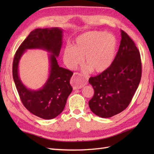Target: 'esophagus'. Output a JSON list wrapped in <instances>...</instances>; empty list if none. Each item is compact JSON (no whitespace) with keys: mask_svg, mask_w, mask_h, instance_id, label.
<instances>
[{"mask_svg":"<svg viewBox=\"0 0 154 154\" xmlns=\"http://www.w3.org/2000/svg\"><path fill=\"white\" fill-rule=\"evenodd\" d=\"M70 83L71 85L73 86V89L75 90L81 89V88H82L83 86L87 85V80L83 78L81 74L75 73L73 75V77H71Z\"/></svg>","mask_w":154,"mask_h":154,"instance_id":"esophagus-1","label":"esophagus"}]
</instances>
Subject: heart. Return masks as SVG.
Instances as JSON below:
<instances>
[{
	"label": "heart",
	"mask_w": 154,
	"mask_h": 154,
	"mask_svg": "<svg viewBox=\"0 0 154 154\" xmlns=\"http://www.w3.org/2000/svg\"><path fill=\"white\" fill-rule=\"evenodd\" d=\"M118 40L113 34L102 31H89L77 36L73 46L63 50V61L71 69L84 62L87 71L100 73L106 71L115 58Z\"/></svg>",
	"instance_id": "heart-1"
}]
</instances>
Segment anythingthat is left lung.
Listing matches in <instances>:
<instances>
[{
    "mask_svg": "<svg viewBox=\"0 0 154 154\" xmlns=\"http://www.w3.org/2000/svg\"><path fill=\"white\" fill-rule=\"evenodd\" d=\"M120 44L112 65L106 71L89 80L94 91L89 102L90 109L104 119L126 109L141 79L140 52L125 32L120 30Z\"/></svg>",
    "mask_w": 154,
    "mask_h": 154,
    "instance_id": "1",
    "label": "left lung"
}]
</instances>
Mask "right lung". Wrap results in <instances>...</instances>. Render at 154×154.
Instances as JSON below:
<instances>
[{"label":"right lung","mask_w":154,"mask_h":154,"mask_svg":"<svg viewBox=\"0 0 154 154\" xmlns=\"http://www.w3.org/2000/svg\"><path fill=\"white\" fill-rule=\"evenodd\" d=\"M63 29L57 27L35 29L20 45L13 60V79L23 104L31 113L45 120L54 119L61 113L73 90L69 83L73 72L59 66L57 61L63 44ZM36 48L48 52L50 67L43 87L32 90L23 84L18 67L26 50Z\"/></svg>","instance_id":"1"}]
</instances>
